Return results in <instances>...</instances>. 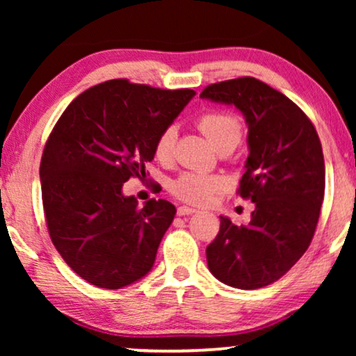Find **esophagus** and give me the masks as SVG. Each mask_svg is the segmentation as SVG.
<instances>
[{"label":"esophagus","mask_w":356,"mask_h":356,"mask_svg":"<svg viewBox=\"0 0 356 356\" xmlns=\"http://www.w3.org/2000/svg\"><path fill=\"white\" fill-rule=\"evenodd\" d=\"M194 212H196V209H193V207H188V206L178 207V216H179V217H183V216H191V213H194Z\"/></svg>","instance_id":"esophagus-1"}]
</instances>
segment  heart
<instances>
[{
	"label": "heart",
	"instance_id": "b5f03b06",
	"mask_svg": "<svg viewBox=\"0 0 356 356\" xmlns=\"http://www.w3.org/2000/svg\"><path fill=\"white\" fill-rule=\"evenodd\" d=\"M197 126L216 149L230 143L238 144L241 139L240 121L230 113L209 111L199 118ZM175 139H177V128L173 124L167 126L159 134L155 140V155L160 160L170 159L173 152ZM223 186H225V179L218 175L184 173L173 183L172 193L189 204H206Z\"/></svg>",
	"mask_w": 356,
	"mask_h": 356
}]
</instances>
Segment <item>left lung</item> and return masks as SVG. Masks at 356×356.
<instances>
[{"instance_id":"1","label":"left lung","mask_w":356,"mask_h":356,"mask_svg":"<svg viewBox=\"0 0 356 356\" xmlns=\"http://www.w3.org/2000/svg\"><path fill=\"white\" fill-rule=\"evenodd\" d=\"M201 99L245 116L250 154L238 191L256 206L248 225L220 216L206 250L209 270L235 289H262L285 275L313 240L325 188L319 136L289 97L254 77L217 82Z\"/></svg>"}]
</instances>
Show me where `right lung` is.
<instances>
[{"instance_id": "add662e5", "label": "right lung", "mask_w": 356, "mask_h": 356, "mask_svg": "<svg viewBox=\"0 0 356 356\" xmlns=\"http://www.w3.org/2000/svg\"><path fill=\"white\" fill-rule=\"evenodd\" d=\"M196 95L126 79L102 82L67 105L40 163L48 233L77 275L100 289H123L147 275L177 209L165 199L124 196L145 177L159 134Z\"/></svg>"}]
</instances>
